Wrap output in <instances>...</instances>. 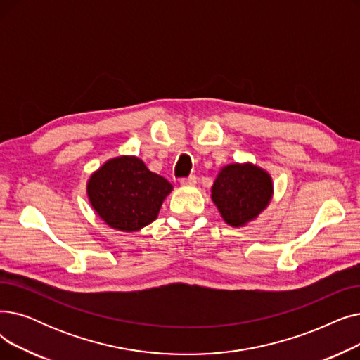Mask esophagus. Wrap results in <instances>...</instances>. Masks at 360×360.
<instances>
[{
    "instance_id": "1",
    "label": "esophagus",
    "mask_w": 360,
    "mask_h": 360,
    "mask_svg": "<svg viewBox=\"0 0 360 360\" xmlns=\"http://www.w3.org/2000/svg\"><path fill=\"white\" fill-rule=\"evenodd\" d=\"M180 184H183V186H193V184H196V177L195 176H189V177H186V179H181Z\"/></svg>"
}]
</instances>
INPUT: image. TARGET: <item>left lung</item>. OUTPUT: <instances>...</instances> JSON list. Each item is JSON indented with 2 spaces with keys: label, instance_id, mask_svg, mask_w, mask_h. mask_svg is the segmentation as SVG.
<instances>
[{
  "label": "left lung",
  "instance_id": "8db88e82",
  "mask_svg": "<svg viewBox=\"0 0 360 360\" xmlns=\"http://www.w3.org/2000/svg\"><path fill=\"white\" fill-rule=\"evenodd\" d=\"M274 184L266 171L252 162L222 167L211 187V199L222 219L231 227H243L266 210Z\"/></svg>",
  "mask_w": 360,
  "mask_h": 360
}]
</instances>
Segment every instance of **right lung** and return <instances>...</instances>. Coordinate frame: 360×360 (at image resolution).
Segmentation results:
<instances>
[{"label":"right lung","mask_w":360,"mask_h":360,"mask_svg":"<svg viewBox=\"0 0 360 360\" xmlns=\"http://www.w3.org/2000/svg\"><path fill=\"white\" fill-rule=\"evenodd\" d=\"M173 186L134 155L108 160L91 174L88 199L98 217L117 231H138L155 221Z\"/></svg>","instance_id":"1"}]
</instances>
